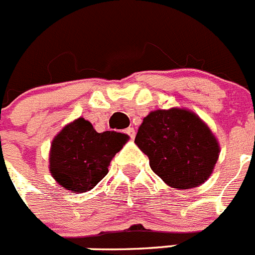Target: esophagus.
Wrapping results in <instances>:
<instances>
[{
  "instance_id": "obj_1",
  "label": "esophagus",
  "mask_w": 255,
  "mask_h": 255,
  "mask_svg": "<svg viewBox=\"0 0 255 255\" xmlns=\"http://www.w3.org/2000/svg\"><path fill=\"white\" fill-rule=\"evenodd\" d=\"M125 132L128 135H129L130 137H131V139H134L135 137V130H134V128H128V129L125 130Z\"/></svg>"
}]
</instances>
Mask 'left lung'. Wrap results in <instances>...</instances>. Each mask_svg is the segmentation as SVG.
Instances as JSON below:
<instances>
[{"mask_svg":"<svg viewBox=\"0 0 255 255\" xmlns=\"http://www.w3.org/2000/svg\"><path fill=\"white\" fill-rule=\"evenodd\" d=\"M135 144L165 184L190 190L205 183L219 159L220 145L195 112L173 107L155 110L143 119Z\"/></svg>","mask_w":255,"mask_h":255,"instance_id":"1","label":"left lung"}]
</instances>
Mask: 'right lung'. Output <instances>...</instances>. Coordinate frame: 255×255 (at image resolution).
<instances>
[{
	"label": "right lung",
	"mask_w": 255,
	"mask_h": 255,
	"mask_svg": "<svg viewBox=\"0 0 255 255\" xmlns=\"http://www.w3.org/2000/svg\"><path fill=\"white\" fill-rule=\"evenodd\" d=\"M129 140L116 131L97 132L78 118L65 125L51 141L49 170L58 184L73 193L91 191L109 172V165Z\"/></svg>",
	"instance_id": "right-lung-1"
}]
</instances>
